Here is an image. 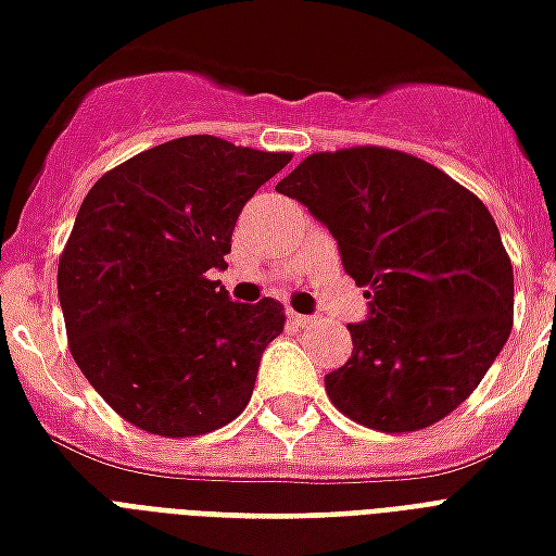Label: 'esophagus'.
Masks as SVG:
<instances>
[{"label":"esophagus","mask_w":556,"mask_h":556,"mask_svg":"<svg viewBox=\"0 0 556 556\" xmlns=\"http://www.w3.org/2000/svg\"><path fill=\"white\" fill-rule=\"evenodd\" d=\"M289 320L291 324H298V327H309L315 318H312V315H300V312H289Z\"/></svg>","instance_id":"1"}]
</instances>
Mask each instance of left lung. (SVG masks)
I'll return each mask as SVG.
<instances>
[{
	"instance_id": "8db88e82",
	"label": "left lung",
	"mask_w": 556,
	"mask_h": 556,
	"mask_svg": "<svg viewBox=\"0 0 556 556\" xmlns=\"http://www.w3.org/2000/svg\"><path fill=\"white\" fill-rule=\"evenodd\" d=\"M339 241L365 289L353 353L324 377L356 425L409 433L475 392L513 330V265L489 208L409 152H312L277 185Z\"/></svg>"
}]
</instances>
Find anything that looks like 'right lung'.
<instances>
[{
	"label": "right lung",
	"mask_w": 556,
	"mask_h": 556,
	"mask_svg": "<svg viewBox=\"0 0 556 556\" xmlns=\"http://www.w3.org/2000/svg\"><path fill=\"white\" fill-rule=\"evenodd\" d=\"M289 152L188 135L97 179L59 258L73 359L129 425L185 439L244 413L282 303H232L220 282L241 208Z\"/></svg>",
	"instance_id": "obj_1"
}]
</instances>
